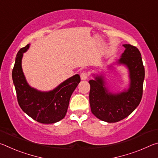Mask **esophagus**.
<instances>
[{"label": "esophagus", "mask_w": 158, "mask_h": 158, "mask_svg": "<svg viewBox=\"0 0 158 158\" xmlns=\"http://www.w3.org/2000/svg\"><path fill=\"white\" fill-rule=\"evenodd\" d=\"M80 77H81V79L82 80H85L88 78V77H89V74H88L86 72H83V73H81V74H80Z\"/></svg>", "instance_id": "1"}]
</instances>
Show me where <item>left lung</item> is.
<instances>
[{"instance_id": "8db88e82", "label": "left lung", "mask_w": 158, "mask_h": 158, "mask_svg": "<svg viewBox=\"0 0 158 158\" xmlns=\"http://www.w3.org/2000/svg\"><path fill=\"white\" fill-rule=\"evenodd\" d=\"M123 47L125 50L118 63L125 65L129 70V89L118 93H110L102 75L89 81L90 109L98 118L105 122L116 123L127 117L139 105L142 98L145 69L141 53L131 44Z\"/></svg>"}]
</instances>
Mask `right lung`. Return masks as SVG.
Masks as SVG:
<instances>
[{
	"label": "right lung",
	"mask_w": 158,
	"mask_h": 158,
	"mask_svg": "<svg viewBox=\"0 0 158 158\" xmlns=\"http://www.w3.org/2000/svg\"><path fill=\"white\" fill-rule=\"evenodd\" d=\"M29 44L21 48L16 56L12 69L14 83L19 105L25 113L41 123H54L65 116L69 99L81 81L79 74H75L50 91H40L31 87L26 81L22 68L23 53Z\"/></svg>",
	"instance_id": "right-lung-1"
}]
</instances>
